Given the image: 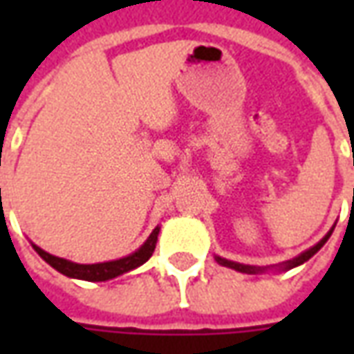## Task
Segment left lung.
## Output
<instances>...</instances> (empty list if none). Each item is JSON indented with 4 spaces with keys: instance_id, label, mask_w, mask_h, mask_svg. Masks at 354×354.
Segmentation results:
<instances>
[{
    "instance_id": "obj_1",
    "label": "left lung",
    "mask_w": 354,
    "mask_h": 354,
    "mask_svg": "<svg viewBox=\"0 0 354 354\" xmlns=\"http://www.w3.org/2000/svg\"><path fill=\"white\" fill-rule=\"evenodd\" d=\"M332 231H334V227L328 231L324 237L320 239L319 243L315 246H311L309 250H305V252H301L299 256H296L294 260H288L284 261V263H281V269H292V267H297L301 266V263H305V261L309 260V258H313L315 254L319 252L320 248L324 246V243H326L328 239H330V235H332ZM216 261L220 263V266L223 267H231V269H235V271H241V273H248V274H256V273H263V271H267V267H256V266H245V263H237V261H230L225 260V258H220V256H216Z\"/></svg>"
}]
</instances>
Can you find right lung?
<instances>
[{"label":"right lung","instance_id":"right-lung-1","mask_svg":"<svg viewBox=\"0 0 354 354\" xmlns=\"http://www.w3.org/2000/svg\"><path fill=\"white\" fill-rule=\"evenodd\" d=\"M157 235H159V227H155L151 231V235L147 237V241L144 245L140 246L136 252L129 254L124 258H119V260L113 261H104V263H73L70 260H64V258H58V256H53V254L45 252L39 246H34V250L43 260L47 261L50 267H55L58 273L66 274L70 279H81V281L88 282H102L109 281V279H115L119 274L129 273L132 269H136L142 263H146L151 254L155 250V245H157Z\"/></svg>","mask_w":354,"mask_h":354}]
</instances>
